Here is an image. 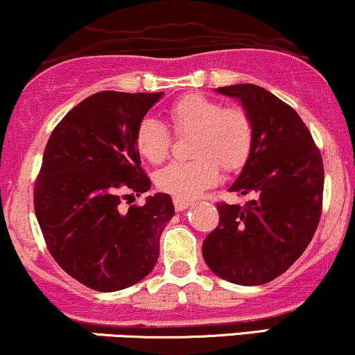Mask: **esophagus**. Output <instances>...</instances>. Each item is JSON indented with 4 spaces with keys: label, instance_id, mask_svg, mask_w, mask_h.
Wrapping results in <instances>:
<instances>
[{
    "label": "esophagus",
    "instance_id": "esophagus-1",
    "mask_svg": "<svg viewBox=\"0 0 355 355\" xmlns=\"http://www.w3.org/2000/svg\"><path fill=\"white\" fill-rule=\"evenodd\" d=\"M189 206L191 201H182V199L174 198V207H176V211H186Z\"/></svg>",
    "mask_w": 355,
    "mask_h": 355
}]
</instances>
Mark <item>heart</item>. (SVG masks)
Listing matches in <instances>:
<instances>
[{
	"mask_svg": "<svg viewBox=\"0 0 355 355\" xmlns=\"http://www.w3.org/2000/svg\"><path fill=\"white\" fill-rule=\"evenodd\" d=\"M169 119L179 136L193 135L189 161L173 162L161 169L156 184L162 193L191 201L218 182L220 168L239 171L252 149L254 128L245 110L223 107L202 94H186L169 107ZM136 149L146 161L159 164L171 153V132L164 124L143 119L136 129Z\"/></svg>",
	"mask_w": 355,
	"mask_h": 355,
	"instance_id": "b5f03b06",
	"label": "heart"
}]
</instances>
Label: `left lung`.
<instances>
[{"label":"left lung","mask_w":355,"mask_h":355,"mask_svg":"<svg viewBox=\"0 0 355 355\" xmlns=\"http://www.w3.org/2000/svg\"><path fill=\"white\" fill-rule=\"evenodd\" d=\"M241 101L252 121V149L231 193L251 194L239 204L219 202V224L202 243L216 276L261 286L301 257L322 211L324 164L301 116L256 85L218 87Z\"/></svg>","instance_id":"8db88e82"}]
</instances>
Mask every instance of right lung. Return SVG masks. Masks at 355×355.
<instances>
[{
  "mask_svg": "<svg viewBox=\"0 0 355 355\" xmlns=\"http://www.w3.org/2000/svg\"><path fill=\"white\" fill-rule=\"evenodd\" d=\"M162 93L101 91L53 129L35 184V212L48 251L64 272L114 293L144 279L174 216L169 194L123 207L148 193L136 129Z\"/></svg>",
  "mask_w": 355,
  "mask_h": 355,
  "instance_id": "obj_1",
  "label": "right lung"
}]
</instances>
